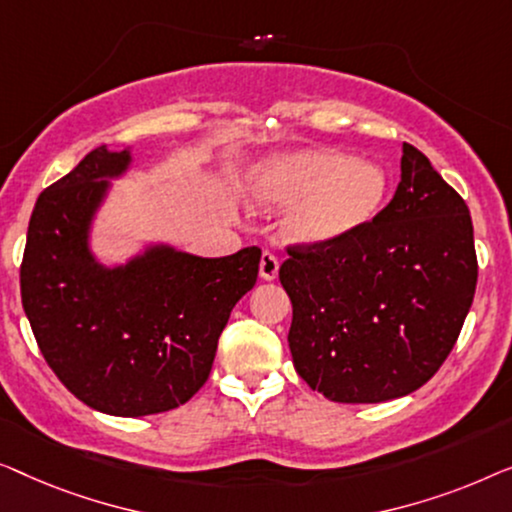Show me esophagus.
<instances>
[{
  "label": "esophagus",
  "mask_w": 512,
  "mask_h": 512,
  "mask_svg": "<svg viewBox=\"0 0 512 512\" xmlns=\"http://www.w3.org/2000/svg\"><path fill=\"white\" fill-rule=\"evenodd\" d=\"M259 276L262 280H273L278 276V257L273 253H262L259 259Z\"/></svg>",
  "instance_id": "34e87169"
}]
</instances>
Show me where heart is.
Segmentation results:
<instances>
[{
  "label": "heart",
  "mask_w": 512,
  "mask_h": 512,
  "mask_svg": "<svg viewBox=\"0 0 512 512\" xmlns=\"http://www.w3.org/2000/svg\"><path fill=\"white\" fill-rule=\"evenodd\" d=\"M385 169L334 150L273 155L253 167L243 194L257 211L297 206L285 222L287 239L306 246L343 241L380 213L387 197Z\"/></svg>",
  "instance_id": "obj_1"
}]
</instances>
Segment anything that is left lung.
I'll return each instance as SVG.
<instances>
[{"mask_svg":"<svg viewBox=\"0 0 512 512\" xmlns=\"http://www.w3.org/2000/svg\"><path fill=\"white\" fill-rule=\"evenodd\" d=\"M278 278L292 301L294 369L338 403L422 387L455 348L478 283L466 201L403 143L390 204L348 239L292 243Z\"/></svg>","mask_w":512,"mask_h":512,"instance_id":"obj_1","label":"left lung"}]
</instances>
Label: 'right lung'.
Listing matches in <instances>:
<instances>
[{"label":"right lung","instance_id":"obj_1","mask_svg":"<svg viewBox=\"0 0 512 512\" xmlns=\"http://www.w3.org/2000/svg\"><path fill=\"white\" fill-rule=\"evenodd\" d=\"M129 150H90L34 206L20 297L43 359L85 406L120 417L183 406L208 380L229 313L253 290L257 246L218 259L153 248L118 269L88 250L92 213Z\"/></svg>","mask_w":512,"mask_h":512}]
</instances>
